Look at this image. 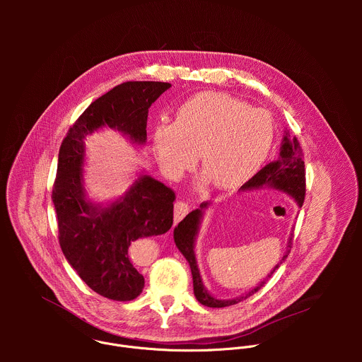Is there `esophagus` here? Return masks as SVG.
<instances>
[{"mask_svg": "<svg viewBox=\"0 0 362 362\" xmlns=\"http://www.w3.org/2000/svg\"><path fill=\"white\" fill-rule=\"evenodd\" d=\"M189 212V204L185 200H177L175 203V222L182 221Z\"/></svg>", "mask_w": 362, "mask_h": 362, "instance_id": "34e87169", "label": "esophagus"}]
</instances>
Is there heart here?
<instances>
[{"mask_svg":"<svg viewBox=\"0 0 362 362\" xmlns=\"http://www.w3.org/2000/svg\"><path fill=\"white\" fill-rule=\"evenodd\" d=\"M272 141L267 112L219 91L192 95L175 122H160L153 132L154 153L169 177L192 168L199 153L202 170L221 190L242 186L259 170Z\"/></svg>","mask_w":362,"mask_h":362,"instance_id":"1","label":"heart"}]
</instances>
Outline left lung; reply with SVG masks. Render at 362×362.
Here are the masks:
<instances>
[{
    "mask_svg": "<svg viewBox=\"0 0 362 362\" xmlns=\"http://www.w3.org/2000/svg\"><path fill=\"white\" fill-rule=\"evenodd\" d=\"M305 162H303V153L300 148V144L298 139L293 136L289 139L288 136L284 137V144L281 147V156L268 163L265 168H262L259 172H257L252 179H249L242 187L243 189H253V187H261V186H274L275 189H279L289 196H292L299 206L303 204L305 200V192H306V179H305ZM208 203H202L200 209H196L190 212L176 228H175V242L179 250L183 253V256L187 259L190 269H192V276H193V291L196 299L209 308H223L229 305H235L247 296L253 295L255 292L259 291L267 281L274 275V272L279 268V265L286 259L288 253L291 252L292 247V236L289 239V250L286 255L282 257L281 262L274 268V271L267 276L264 282H261L255 289L247 292L243 296H239L236 299H229V300H221L208 293V291L204 289L200 274L196 265V257L193 252V245H194V238L199 229V223L202 219V209L206 208Z\"/></svg>",
    "mask_w": 362,
    "mask_h": 362,
    "instance_id": "left-lung-1",
    "label": "left lung"
}]
</instances>
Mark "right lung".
Returning a JSON list of instances; mask_svg holds the SVG:
<instances>
[{"label":"right lung","instance_id":"right-lung-1","mask_svg":"<svg viewBox=\"0 0 362 362\" xmlns=\"http://www.w3.org/2000/svg\"><path fill=\"white\" fill-rule=\"evenodd\" d=\"M170 87L162 81H126L103 94L71 124L59 151L53 199L59 242L69 264L90 289L113 300H132L144 288L133 261L140 238L166 233L173 225L175 192L150 176L109 208L98 209L84 199L81 177L84 137L109 126L134 143L146 141L151 103Z\"/></svg>","mask_w":362,"mask_h":362}]
</instances>
